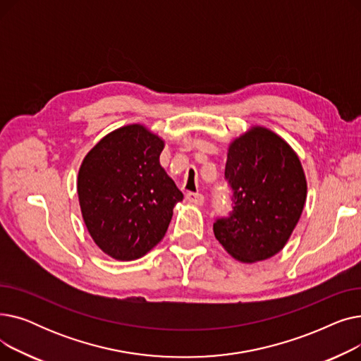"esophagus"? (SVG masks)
<instances>
[{"label": "esophagus", "mask_w": 361, "mask_h": 361, "mask_svg": "<svg viewBox=\"0 0 361 361\" xmlns=\"http://www.w3.org/2000/svg\"><path fill=\"white\" fill-rule=\"evenodd\" d=\"M185 199H187L188 202H190L192 204H197V206L203 204V202H204L203 195H200V193H195V192H188V193L185 195Z\"/></svg>", "instance_id": "esophagus-1"}]
</instances>
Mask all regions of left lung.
I'll use <instances>...</instances> for the list:
<instances>
[{"label": "left lung", "mask_w": 361, "mask_h": 361, "mask_svg": "<svg viewBox=\"0 0 361 361\" xmlns=\"http://www.w3.org/2000/svg\"><path fill=\"white\" fill-rule=\"evenodd\" d=\"M225 178L234 206L228 218L214 224L216 240L243 263L275 256L290 240L307 197L294 149L272 130L253 126L230 143Z\"/></svg>", "instance_id": "left-lung-1"}]
</instances>
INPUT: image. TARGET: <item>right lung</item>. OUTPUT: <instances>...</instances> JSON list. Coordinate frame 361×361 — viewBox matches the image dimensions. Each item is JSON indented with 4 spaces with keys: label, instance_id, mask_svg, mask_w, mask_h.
Wrapping results in <instances>:
<instances>
[{
    "label": "right lung",
    "instance_id": "add662e5",
    "mask_svg": "<svg viewBox=\"0 0 361 361\" xmlns=\"http://www.w3.org/2000/svg\"><path fill=\"white\" fill-rule=\"evenodd\" d=\"M165 142L142 124L114 130L85 157L78 195L86 228L116 260H136L164 238L183 200L159 155Z\"/></svg>",
    "mask_w": 361,
    "mask_h": 361
}]
</instances>
